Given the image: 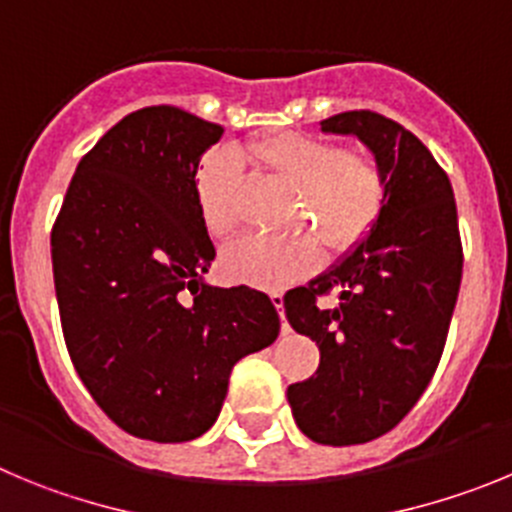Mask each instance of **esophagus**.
Segmentation results:
<instances>
[{"label":"esophagus","instance_id":"34e87169","mask_svg":"<svg viewBox=\"0 0 512 512\" xmlns=\"http://www.w3.org/2000/svg\"><path fill=\"white\" fill-rule=\"evenodd\" d=\"M273 306L278 308V313H280V321H283V334H288V331H290V326H288V321H285V313H283V296H278V293H275V296H273Z\"/></svg>","mask_w":512,"mask_h":512}]
</instances>
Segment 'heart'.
<instances>
[{"mask_svg": "<svg viewBox=\"0 0 512 512\" xmlns=\"http://www.w3.org/2000/svg\"><path fill=\"white\" fill-rule=\"evenodd\" d=\"M242 158L265 168L301 196L298 227L319 232L329 250H349L375 227L385 204L388 183L380 165L365 153L339 150L319 137L283 135L262 137L242 150ZM239 165L227 153L204 158L196 170L193 193L201 222L211 237H229L237 227ZM321 250L313 237L265 239L247 237L222 257L224 273L237 283L262 290H283L306 278L319 265Z\"/></svg>", "mask_w": 512, "mask_h": 512, "instance_id": "1", "label": "heart"}]
</instances>
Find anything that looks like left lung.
Segmentation results:
<instances>
[{
    "mask_svg": "<svg viewBox=\"0 0 512 512\" xmlns=\"http://www.w3.org/2000/svg\"><path fill=\"white\" fill-rule=\"evenodd\" d=\"M357 137L388 191L375 227L329 270L283 298L290 326L321 352L316 375L288 388L298 428L316 444L352 446L388 434L411 411L444 352L462 283L454 191L428 147L375 112L321 122ZM340 290V306L315 296Z\"/></svg>",
    "mask_w": 512,
    "mask_h": 512,
    "instance_id": "obj_1",
    "label": "left lung"
}]
</instances>
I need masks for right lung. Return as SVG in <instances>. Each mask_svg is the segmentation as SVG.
<instances>
[{"label":"right lung","instance_id":"right-lung-1","mask_svg":"<svg viewBox=\"0 0 512 512\" xmlns=\"http://www.w3.org/2000/svg\"><path fill=\"white\" fill-rule=\"evenodd\" d=\"M222 135L176 107L127 114L78 163L50 234L78 377L119 428L158 444L206 434L234 362L280 331L265 293L206 283L216 250L193 181Z\"/></svg>","mask_w":512,"mask_h":512}]
</instances>
